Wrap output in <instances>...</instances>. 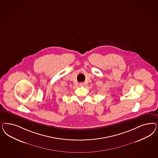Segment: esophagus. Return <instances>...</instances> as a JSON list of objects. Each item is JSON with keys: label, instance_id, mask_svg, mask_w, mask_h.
Masks as SVG:
<instances>
[{"label": "esophagus", "instance_id": "obj_1", "mask_svg": "<svg viewBox=\"0 0 158 158\" xmlns=\"http://www.w3.org/2000/svg\"><path fill=\"white\" fill-rule=\"evenodd\" d=\"M85 84L84 82H80V86H81V87H84V86H85Z\"/></svg>", "mask_w": 158, "mask_h": 158}]
</instances>
